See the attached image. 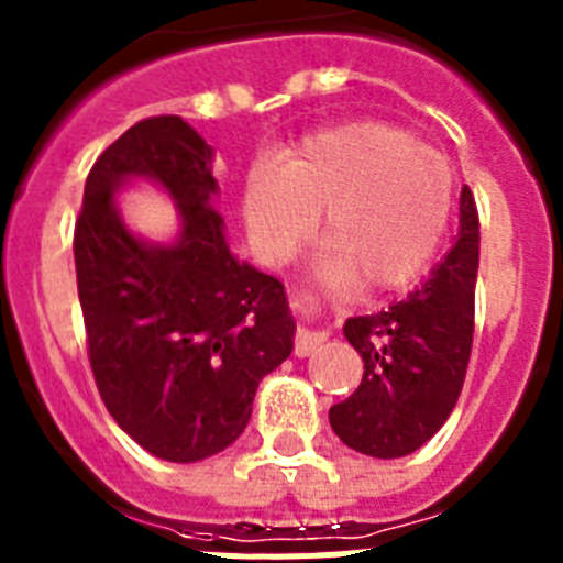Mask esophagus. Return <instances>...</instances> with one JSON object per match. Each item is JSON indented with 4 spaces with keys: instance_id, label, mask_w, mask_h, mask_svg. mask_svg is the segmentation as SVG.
I'll list each match as a JSON object with an SVG mask.
<instances>
[{
    "instance_id": "obj_1",
    "label": "esophagus",
    "mask_w": 563,
    "mask_h": 563,
    "mask_svg": "<svg viewBox=\"0 0 563 563\" xmlns=\"http://www.w3.org/2000/svg\"><path fill=\"white\" fill-rule=\"evenodd\" d=\"M290 307L298 318H301V330L296 335V355L307 357L327 341L330 330H310V324L321 316V305H318L316 298L305 290H296L290 296Z\"/></svg>"
}]
</instances>
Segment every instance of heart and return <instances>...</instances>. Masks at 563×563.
<instances>
[{
	"instance_id": "heart-1",
	"label": "heart",
	"mask_w": 563,
	"mask_h": 563,
	"mask_svg": "<svg viewBox=\"0 0 563 563\" xmlns=\"http://www.w3.org/2000/svg\"><path fill=\"white\" fill-rule=\"evenodd\" d=\"M454 202L449 157L386 121H352L258 166L242 191L247 231L271 262L305 245L324 211L318 276L335 290L386 292L437 256Z\"/></svg>"
}]
</instances>
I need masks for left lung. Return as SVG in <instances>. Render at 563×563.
<instances>
[{"label": "left lung", "instance_id": "left-lung-1", "mask_svg": "<svg viewBox=\"0 0 563 563\" xmlns=\"http://www.w3.org/2000/svg\"><path fill=\"white\" fill-rule=\"evenodd\" d=\"M479 217L460 194V233L431 276L389 310L350 318L343 335L363 361L352 397L330 409L343 445L375 460L415 454L442 429L465 383L474 343Z\"/></svg>", "mask_w": 563, "mask_h": 563}]
</instances>
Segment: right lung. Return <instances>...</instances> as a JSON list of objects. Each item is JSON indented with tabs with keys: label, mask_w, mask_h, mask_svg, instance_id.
I'll return each mask as SVG.
<instances>
[{
	"label": "right lung",
	"mask_w": 563,
	"mask_h": 563,
	"mask_svg": "<svg viewBox=\"0 0 563 563\" xmlns=\"http://www.w3.org/2000/svg\"><path fill=\"white\" fill-rule=\"evenodd\" d=\"M211 168L213 148L177 114L134 123L89 172L73 239L103 406L166 462L225 451L296 335L285 285L228 245ZM132 179L157 181L178 206L172 243H148L122 222L113 194Z\"/></svg>",
	"instance_id": "obj_1"
}]
</instances>
